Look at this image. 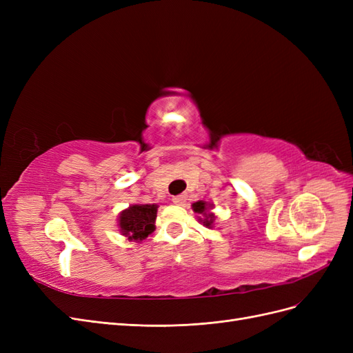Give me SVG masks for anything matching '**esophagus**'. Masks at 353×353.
<instances>
[{
  "label": "esophagus",
  "instance_id": "obj_1",
  "mask_svg": "<svg viewBox=\"0 0 353 353\" xmlns=\"http://www.w3.org/2000/svg\"><path fill=\"white\" fill-rule=\"evenodd\" d=\"M187 200V196L185 194H179V196H175L172 197V201L175 203V205H183V203Z\"/></svg>",
  "mask_w": 353,
  "mask_h": 353
}]
</instances>
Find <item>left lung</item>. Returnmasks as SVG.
Instances as JSON below:
<instances>
[{
    "mask_svg": "<svg viewBox=\"0 0 353 353\" xmlns=\"http://www.w3.org/2000/svg\"><path fill=\"white\" fill-rule=\"evenodd\" d=\"M193 209H194L196 213H199V215L205 216V219H203V225H206L208 228H210L213 221H215V216H213V213H209V215L206 213V210H208L206 203L205 201H196L193 205Z\"/></svg>",
    "mask_w": 353,
    "mask_h": 353,
    "instance_id": "8db88e82",
    "label": "left lung"
}]
</instances>
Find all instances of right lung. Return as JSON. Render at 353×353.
<instances>
[{
	"mask_svg": "<svg viewBox=\"0 0 353 353\" xmlns=\"http://www.w3.org/2000/svg\"><path fill=\"white\" fill-rule=\"evenodd\" d=\"M157 205H132L119 216V227L130 240L141 241L154 230Z\"/></svg>",
	"mask_w": 353,
	"mask_h": 353,
	"instance_id": "obj_1",
	"label": "right lung"
}]
</instances>
